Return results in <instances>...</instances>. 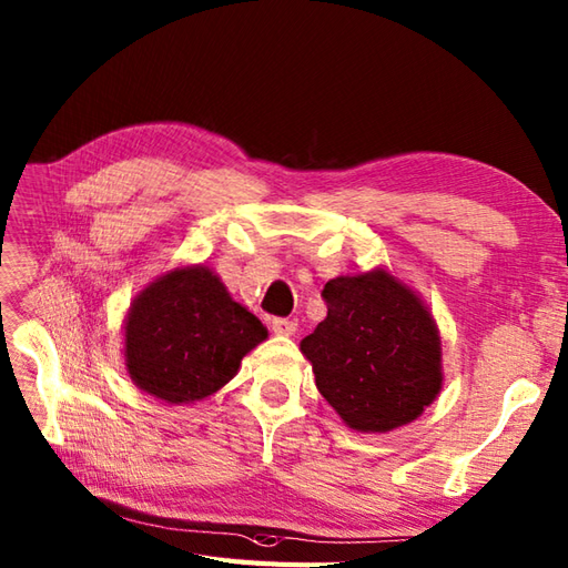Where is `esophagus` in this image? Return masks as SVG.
Listing matches in <instances>:
<instances>
[{"label": "esophagus", "mask_w": 568, "mask_h": 568, "mask_svg": "<svg viewBox=\"0 0 568 568\" xmlns=\"http://www.w3.org/2000/svg\"><path fill=\"white\" fill-rule=\"evenodd\" d=\"M272 332L280 337H292L296 332V321H288V317H274Z\"/></svg>", "instance_id": "esophagus-1"}]
</instances>
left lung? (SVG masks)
I'll return each instance as SVG.
<instances>
[{"instance_id":"left-lung-1","label":"left lung","mask_w":568,"mask_h":568,"mask_svg":"<svg viewBox=\"0 0 568 568\" xmlns=\"http://www.w3.org/2000/svg\"><path fill=\"white\" fill-rule=\"evenodd\" d=\"M327 317L301 339L315 385L342 422L388 434L422 417L444 388V352L432 311L383 265L323 288Z\"/></svg>"}]
</instances>
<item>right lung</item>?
Wrapping results in <instances>:
<instances>
[{
    "label": "right lung",
    "instance_id": "obj_1",
    "mask_svg": "<svg viewBox=\"0 0 568 568\" xmlns=\"http://www.w3.org/2000/svg\"><path fill=\"white\" fill-rule=\"evenodd\" d=\"M267 327L233 301L206 265H180L151 280L124 315V368L146 395L195 405L236 376Z\"/></svg>",
    "mask_w": 568,
    "mask_h": 568
}]
</instances>
